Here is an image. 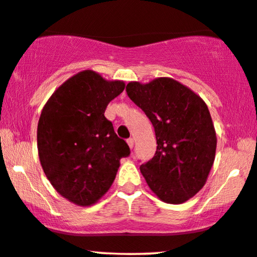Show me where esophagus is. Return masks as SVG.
Instances as JSON below:
<instances>
[{
  "label": "esophagus",
  "instance_id": "esophagus-1",
  "mask_svg": "<svg viewBox=\"0 0 257 257\" xmlns=\"http://www.w3.org/2000/svg\"><path fill=\"white\" fill-rule=\"evenodd\" d=\"M127 143H128V146H129L130 149H133V147H134V140H133V139H128V140H127Z\"/></svg>",
  "mask_w": 257,
  "mask_h": 257
}]
</instances>
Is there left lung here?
<instances>
[{
	"label": "left lung",
	"instance_id": "obj_1",
	"mask_svg": "<svg viewBox=\"0 0 257 257\" xmlns=\"http://www.w3.org/2000/svg\"><path fill=\"white\" fill-rule=\"evenodd\" d=\"M125 91L149 117L156 135V153L140 166L147 184L164 202H185L205 185L214 162L216 135L207 106L170 78L146 85L129 82Z\"/></svg>",
	"mask_w": 257,
	"mask_h": 257
}]
</instances>
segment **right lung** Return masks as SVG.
Wrapping results in <instances>:
<instances>
[{
	"label": "right lung",
	"instance_id": "1",
	"mask_svg": "<svg viewBox=\"0 0 257 257\" xmlns=\"http://www.w3.org/2000/svg\"><path fill=\"white\" fill-rule=\"evenodd\" d=\"M123 89V81L82 71L65 81L42 110L37 128L42 168L57 192L79 206L99 200L113 184L121 158L130 155L104 117L108 103Z\"/></svg>",
	"mask_w": 257,
	"mask_h": 257
}]
</instances>
